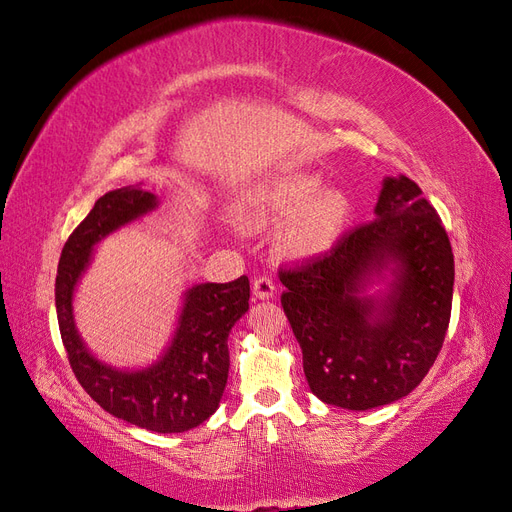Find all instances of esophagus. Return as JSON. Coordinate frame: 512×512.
Returning a JSON list of instances; mask_svg holds the SVG:
<instances>
[{
  "label": "esophagus",
  "instance_id": "esophagus-1",
  "mask_svg": "<svg viewBox=\"0 0 512 512\" xmlns=\"http://www.w3.org/2000/svg\"><path fill=\"white\" fill-rule=\"evenodd\" d=\"M274 283L270 281V279H257L255 283H253V294H255V298H259V300H270L272 296H274Z\"/></svg>",
  "mask_w": 512,
  "mask_h": 512
}]
</instances>
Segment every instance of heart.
<instances>
[{"label": "heart", "instance_id": "obj_1", "mask_svg": "<svg viewBox=\"0 0 512 512\" xmlns=\"http://www.w3.org/2000/svg\"><path fill=\"white\" fill-rule=\"evenodd\" d=\"M235 222L246 231H270L285 221L274 238V251L287 261L309 264L329 255L352 218L344 190H324V177L313 170L274 175L251 183L233 203Z\"/></svg>", "mask_w": 512, "mask_h": 512}]
</instances>
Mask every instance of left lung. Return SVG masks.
<instances>
[{
  "instance_id": "1",
  "label": "left lung",
  "mask_w": 512,
  "mask_h": 512,
  "mask_svg": "<svg viewBox=\"0 0 512 512\" xmlns=\"http://www.w3.org/2000/svg\"><path fill=\"white\" fill-rule=\"evenodd\" d=\"M374 216L331 255L279 272L309 389L348 411L409 396L435 363L452 311V246L417 183L385 177Z\"/></svg>"
}]
</instances>
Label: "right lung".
<instances>
[{
  "mask_svg": "<svg viewBox=\"0 0 512 512\" xmlns=\"http://www.w3.org/2000/svg\"><path fill=\"white\" fill-rule=\"evenodd\" d=\"M160 196L142 183L101 196L62 248L56 277V313L77 381L103 411L153 432H183L203 424L220 406L229 376L227 339L248 311V277L196 283L181 298L173 337L144 368H116L86 346L75 324L77 285L95 248L108 235L151 216Z\"/></svg>",
  "mask_w": 512,
  "mask_h": 512,
  "instance_id": "1",
  "label": "right lung"
}]
</instances>
